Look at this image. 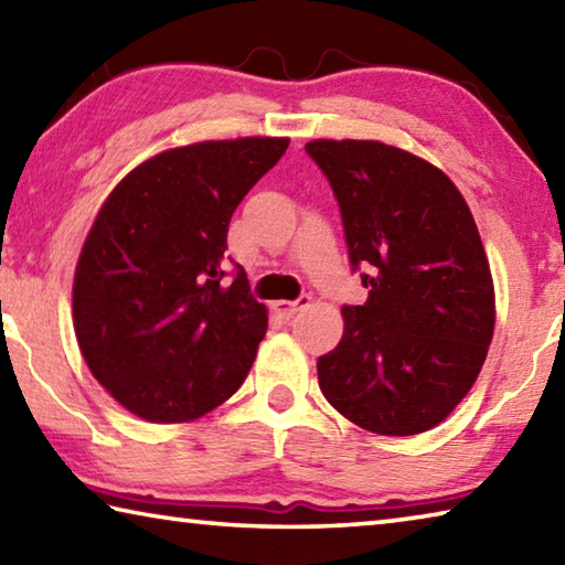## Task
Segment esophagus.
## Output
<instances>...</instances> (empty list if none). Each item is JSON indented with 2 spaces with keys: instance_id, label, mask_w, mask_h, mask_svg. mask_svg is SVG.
Masks as SVG:
<instances>
[{
  "instance_id": "obj_1",
  "label": "esophagus",
  "mask_w": 565,
  "mask_h": 565,
  "mask_svg": "<svg viewBox=\"0 0 565 565\" xmlns=\"http://www.w3.org/2000/svg\"><path fill=\"white\" fill-rule=\"evenodd\" d=\"M309 301H311V296H309V294H301L299 299H296V301H286V299H281V301H274V311L279 313L281 319H291L296 311H301L303 306H309Z\"/></svg>"
}]
</instances>
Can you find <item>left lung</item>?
<instances>
[{
    "mask_svg": "<svg viewBox=\"0 0 565 565\" xmlns=\"http://www.w3.org/2000/svg\"><path fill=\"white\" fill-rule=\"evenodd\" d=\"M339 202L369 299L343 306L339 347L317 361L329 404L381 436L428 431L461 404L493 339L489 259L441 169L381 141L306 145Z\"/></svg>",
    "mask_w": 565,
    "mask_h": 565,
    "instance_id": "obj_1",
    "label": "left lung"
}]
</instances>
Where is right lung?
<instances>
[{
  "label": "right lung",
  "mask_w": 565,
  "mask_h": 565,
  "mask_svg": "<svg viewBox=\"0 0 565 565\" xmlns=\"http://www.w3.org/2000/svg\"><path fill=\"white\" fill-rule=\"evenodd\" d=\"M289 139L161 151L111 191L74 274V331L94 379L124 408L181 424L236 394L266 333V306L234 264L228 222Z\"/></svg>",
  "instance_id": "right-lung-1"
}]
</instances>
